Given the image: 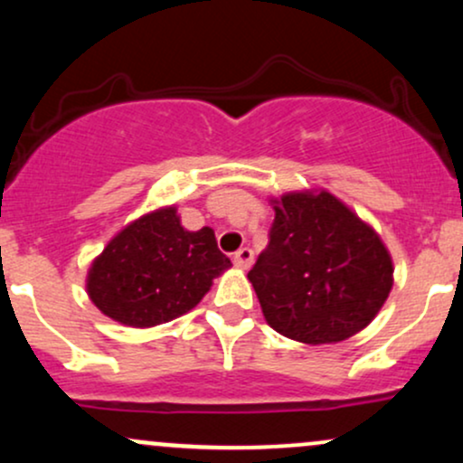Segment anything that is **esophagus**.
Returning <instances> with one entry per match:
<instances>
[{
  "label": "esophagus",
  "mask_w": 463,
  "mask_h": 463,
  "mask_svg": "<svg viewBox=\"0 0 463 463\" xmlns=\"http://www.w3.org/2000/svg\"><path fill=\"white\" fill-rule=\"evenodd\" d=\"M232 261H235L239 269H248L254 261V252L250 248H239L235 252V257H232Z\"/></svg>",
  "instance_id": "obj_1"
}]
</instances>
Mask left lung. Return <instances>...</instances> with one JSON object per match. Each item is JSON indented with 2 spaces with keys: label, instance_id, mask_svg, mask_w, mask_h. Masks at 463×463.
I'll return each instance as SVG.
<instances>
[{
  "label": "left lung",
  "instance_id": "left-lung-1",
  "mask_svg": "<svg viewBox=\"0 0 463 463\" xmlns=\"http://www.w3.org/2000/svg\"><path fill=\"white\" fill-rule=\"evenodd\" d=\"M269 204V243L248 272L265 322L311 346L364 331L394 285L379 232L326 189L287 191Z\"/></svg>",
  "mask_w": 463,
  "mask_h": 463
}]
</instances>
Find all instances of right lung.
<instances>
[{
  "label": "right lung",
  "instance_id": "obj_1",
  "mask_svg": "<svg viewBox=\"0 0 463 463\" xmlns=\"http://www.w3.org/2000/svg\"><path fill=\"white\" fill-rule=\"evenodd\" d=\"M213 228L187 231L178 206H158L121 228L93 259L87 294L110 320L152 328L194 309L231 268Z\"/></svg>",
  "mask_w": 463,
  "mask_h": 463
}]
</instances>
